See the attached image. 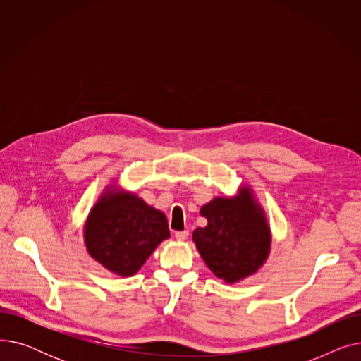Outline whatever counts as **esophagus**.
<instances>
[{
  "instance_id": "obj_1",
  "label": "esophagus",
  "mask_w": 361,
  "mask_h": 361,
  "mask_svg": "<svg viewBox=\"0 0 361 361\" xmlns=\"http://www.w3.org/2000/svg\"><path fill=\"white\" fill-rule=\"evenodd\" d=\"M187 237H188V231H177L176 233V238L178 241H184V240H187Z\"/></svg>"
}]
</instances>
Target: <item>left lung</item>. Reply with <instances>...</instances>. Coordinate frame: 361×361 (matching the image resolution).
Listing matches in <instances>:
<instances>
[{
  "instance_id": "1",
  "label": "left lung",
  "mask_w": 361,
  "mask_h": 361,
  "mask_svg": "<svg viewBox=\"0 0 361 361\" xmlns=\"http://www.w3.org/2000/svg\"><path fill=\"white\" fill-rule=\"evenodd\" d=\"M200 214L207 225L195 230L193 241L218 278L233 283L262 267L271 247L269 226L247 190L235 199L216 197Z\"/></svg>"
}]
</instances>
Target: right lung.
Returning a JSON list of instances; mask_svg holds the SVG:
<instances>
[{"label": "right lung", "mask_w": 361, "mask_h": 361, "mask_svg": "<svg viewBox=\"0 0 361 361\" xmlns=\"http://www.w3.org/2000/svg\"><path fill=\"white\" fill-rule=\"evenodd\" d=\"M169 237L166 218L135 195H105L86 222L89 255L121 276L136 274Z\"/></svg>", "instance_id": "add662e5"}]
</instances>
